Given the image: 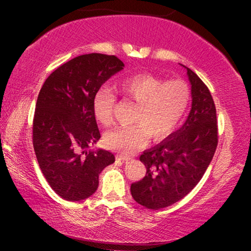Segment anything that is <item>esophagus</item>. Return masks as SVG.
Wrapping results in <instances>:
<instances>
[{"mask_svg":"<svg viewBox=\"0 0 251 251\" xmlns=\"http://www.w3.org/2000/svg\"><path fill=\"white\" fill-rule=\"evenodd\" d=\"M130 159H131L130 156H125V155H121V154H118V155H116V160L122 161V162H125V161H129Z\"/></svg>","mask_w":251,"mask_h":251,"instance_id":"obj_1","label":"esophagus"}]
</instances>
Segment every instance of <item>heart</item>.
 <instances>
[{
	"label": "heart",
	"mask_w": 251,
	"mask_h": 251,
	"mask_svg": "<svg viewBox=\"0 0 251 251\" xmlns=\"http://www.w3.org/2000/svg\"><path fill=\"white\" fill-rule=\"evenodd\" d=\"M118 90L137 104L131 120L133 126L108 132L105 144L126 156L145 146L150 137L154 142H161L173 135L183 122L192 99L191 87L186 81L181 78L166 81L147 73L120 81ZM115 101L111 89L101 87L96 91L92 106L100 125H112Z\"/></svg>",
	"instance_id": "heart-1"
}]
</instances>
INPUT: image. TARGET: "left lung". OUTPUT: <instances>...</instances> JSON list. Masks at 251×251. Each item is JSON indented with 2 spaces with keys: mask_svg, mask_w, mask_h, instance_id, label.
Instances as JSON below:
<instances>
[{
  "mask_svg": "<svg viewBox=\"0 0 251 251\" xmlns=\"http://www.w3.org/2000/svg\"><path fill=\"white\" fill-rule=\"evenodd\" d=\"M192 109L179 130L139 160L145 164L146 176L131 184V195L147 209H162L190 193L210 164L218 144L216 106L203 81L190 68Z\"/></svg>",
  "mask_w": 251,
  "mask_h": 251,
  "instance_id": "1",
  "label": "left lung"
}]
</instances>
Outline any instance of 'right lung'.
Returning <instances> with one entry per match:
<instances>
[{
    "label": "right lung",
    "instance_id": "right-lung-1",
    "mask_svg": "<svg viewBox=\"0 0 251 251\" xmlns=\"http://www.w3.org/2000/svg\"><path fill=\"white\" fill-rule=\"evenodd\" d=\"M125 64L115 56L88 53L54 70L41 88L33 119V146L51 188L67 201L98 188L102 169L115 161L105 150L85 151L100 138L92 100Z\"/></svg>",
    "mask_w": 251,
    "mask_h": 251
}]
</instances>
